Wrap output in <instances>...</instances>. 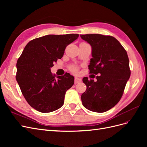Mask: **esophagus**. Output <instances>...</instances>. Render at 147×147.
I'll return each instance as SVG.
<instances>
[{"instance_id": "1", "label": "esophagus", "mask_w": 147, "mask_h": 147, "mask_svg": "<svg viewBox=\"0 0 147 147\" xmlns=\"http://www.w3.org/2000/svg\"><path fill=\"white\" fill-rule=\"evenodd\" d=\"M74 80H75V84H77V83H78L82 82V79H81V78H78V77H75Z\"/></svg>"}]
</instances>
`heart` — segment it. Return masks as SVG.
Here are the masks:
<instances>
[{
    "instance_id": "1",
    "label": "heart",
    "mask_w": 147,
    "mask_h": 147,
    "mask_svg": "<svg viewBox=\"0 0 147 147\" xmlns=\"http://www.w3.org/2000/svg\"><path fill=\"white\" fill-rule=\"evenodd\" d=\"M78 67L77 66H75V65H72V66H70V70L72 71V72H74V73H76V72H77V71H78Z\"/></svg>"
}]
</instances>
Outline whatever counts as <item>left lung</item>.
<instances>
[{
  "instance_id": "left-lung-1",
  "label": "left lung",
  "mask_w": 147,
  "mask_h": 147,
  "mask_svg": "<svg viewBox=\"0 0 147 147\" xmlns=\"http://www.w3.org/2000/svg\"><path fill=\"white\" fill-rule=\"evenodd\" d=\"M80 37L92 47L90 73L100 74L96 82L89 80L88 77L83 78L87 87L81 96L83 105L92 112H107L121 99L130 77L127 52L116 38L110 35L94 34Z\"/></svg>"
}]
</instances>
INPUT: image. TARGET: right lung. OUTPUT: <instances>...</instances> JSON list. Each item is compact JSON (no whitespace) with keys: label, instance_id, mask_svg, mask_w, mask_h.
Wrapping results in <instances>:
<instances>
[{"label":"right lung","instance_id":"add662e5","mask_svg":"<svg viewBox=\"0 0 147 147\" xmlns=\"http://www.w3.org/2000/svg\"><path fill=\"white\" fill-rule=\"evenodd\" d=\"M78 36L47 35L33 39L18 59L16 81L28 103L38 112H51L63 105L65 92L74 84V77L66 73L56 78L50 68Z\"/></svg>","mask_w":147,"mask_h":147}]
</instances>
